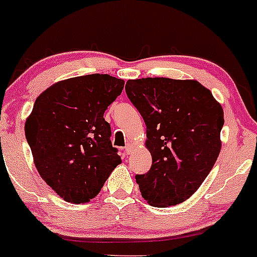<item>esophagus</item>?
I'll return each instance as SVG.
<instances>
[{
  "mask_svg": "<svg viewBox=\"0 0 257 257\" xmlns=\"http://www.w3.org/2000/svg\"><path fill=\"white\" fill-rule=\"evenodd\" d=\"M124 151H125L126 155H131L132 151H133V145L131 143H128L125 145V148H124Z\"/></svg>",
  "mask_w": 257,
  "mask_h": 257,
  "instance_id": "34e87169",
  "label": "esophagus"
}]
</instances>
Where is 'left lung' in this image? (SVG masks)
<instances>
[{
	"label": "left lung",
	"instance_id": "1",
	"mask_svg": "<svg viewBox=\"0 0 257 257\" xmlns=\"http://www.w3.org/2000/svg\"><path fill=\"white\" fill-rule=\"evenodd\" d=\"M126 96L146 125L152 166L137 174L142 195L155 207L189 199L212 170L221 151L222 106L196 80H128Z\"/></svg>",
	"mask_w": 257,
	"mask_h": 257
}]
</instances>
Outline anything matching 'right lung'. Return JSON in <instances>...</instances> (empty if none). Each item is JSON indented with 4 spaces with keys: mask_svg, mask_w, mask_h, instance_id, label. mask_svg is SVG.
Wrapping results in <instances>:
<instances>
[{
    "mask_svg": "<svg viewBox=\"0 0 257 257\" xmlns=\"http://www.w3.org/2000/svg\"><path fill=\"white\" fill-rule=\"evenodd\" d=\"M124 80L89 74L53 84L36 98L25 137L41 178L68 202H87L120 163L103 118Z\"/></svg>",
    "mask_w": 257,
    "mask_h": 257,
    "instance_id": "add662e5",
    "label": "right lung"
}]
</instances>
